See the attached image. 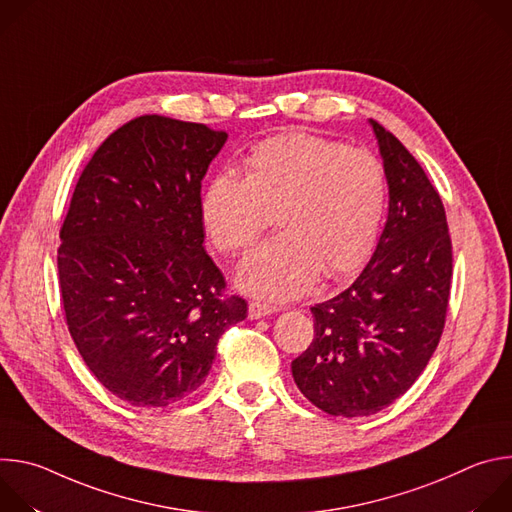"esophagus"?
I'll return each mask as SVG.
<instances>
[{
  "instance_id": "34e87169",
  "label": "esophagus",
  "mask_w": 512,
  "mask_h": 512,
  "mask_svg": "<svg viewBox=\"0 0 512 512\" xmlns=\"http://www.w3.org/2000/svg\"><path fill=\"white\" fill-rule=\"evenodd\" d=\"M277 308L275 306H269V304H261V302H251L249 304V318L251 320H259V318H265V316H271L275 314Z\"/></svg>"
}]
</instances>
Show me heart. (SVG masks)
I'll return each mask as SVG.
<instances>
[{
	"instance_id": "1",
	"label": "heart",
	"mask_w": 512,
	"mask_h": 512,
	"mask_svg": "<svg viewBox=\"0 0 512 512\" xmlns=\"http://www.w3.org/2000/svg\"><path fill=\"white\" fill-rule=\"evenodd\" d=\"M245 176L216 174L200 196V218L216 249L249 251L273 223L281 231L239 269L237 283L265 300L298 298L324 279L356 273L379 243L387 174L369 150L306 131L255 143Z\"/></svg>"
}]
</instances>
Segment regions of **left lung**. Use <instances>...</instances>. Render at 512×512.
<instances>
[{
  "instance_id": "left-lung-1",
  "label": "left lung",
  "mask_w": 512,
  "mask_h": 512,
  "mask_svg": "<svg viewBox=\"0 0 512 512\" xmlns=\"http://www.w3.org/2000/svg\"><path fill=\"white\" fill-rule=\"evenodd\" d=\"M389 214L377 249L342 294L316 304L314 340L294 362L298 389L336 417L373 415L423 373L442 338L452 285V239L440 194L383 125Z\"/></svg>"
}]
</instances>
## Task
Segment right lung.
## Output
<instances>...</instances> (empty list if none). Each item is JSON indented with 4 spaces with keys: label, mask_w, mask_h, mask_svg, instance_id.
Here are the masks:
<instances>
[{
    "label": "right lung",
    "mask_w": 512,
    "mask_h": 512,
    "mask_svg": "<svg viewBox=\"0 0 512 512\" xmlns=\"http://www.w3.org/2000/svg\"><path fill=\"white\" fill-rule=\"evenodd\" d=\"M227 137L162 115L131 119L85 166L60 229L68 332L97 381L135 407L196 391L218 338L247 318L202 247V178Z\"/></svg>",
    "instance_id": "obj_1"
}]
</instances>
